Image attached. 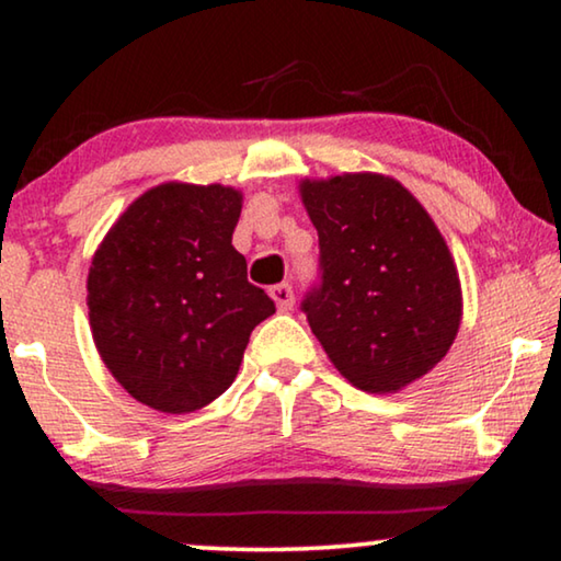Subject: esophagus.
<instances>
[{"instance_id":"esophagus-1","label":"esophagus","mask_w":561,"mask_h":561,"mask_svg":"<svg viewBox=\"0 0 561 561\" xmlns=\"http://www.w3.org/2000/svg\"><path fill=\"white\" fill-rule=\"evenodd\" d=\"M271 296L275 306H278L280 311H290L294 309V288L288 286V283H278V286L271 288Z\"/></svg>"}]
</instances>
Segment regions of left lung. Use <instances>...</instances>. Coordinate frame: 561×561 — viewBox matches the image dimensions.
Masks as SVG:
<instances>
[{
  "label": "left lung",
  "mask_w": 561,
  "mask_h": 561,
  "mask_svg": "<svg viewBox=\"0 0 561 561\" xmlns=\"http://www.w3.org/2000/svg\"><path fill=\"white\" fill-rule=\"evenodd\" d=\"M319 232V280L301 309L336 370L396 393L455 342L462 290L447 242L401 183L378 173L304 181Z\"/></svg>",
  "instance_id": "left-lung-1"
}]
</instances>
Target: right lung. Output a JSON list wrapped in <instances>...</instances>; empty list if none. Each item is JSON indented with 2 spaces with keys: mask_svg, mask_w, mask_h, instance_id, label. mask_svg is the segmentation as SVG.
<instances>
[{
  "mask_svg": "<svg viewBox=\"0 0 561 561\" xmlns=\"http://www.w3.org/2000/svg\"><path fill=\"white\" fill-rule=\"evenodd\" d=\"M234 188L163 183L142 194L91 263L89 321L122 388L163 413L204 409L232 386L252 329L275 313L232 248Z\"/></svg>",
  "mask_w": 561,
  "mask_h": 561,
  "instance_id": "obj_1",
  "label": "right lung"
}]
</instances>
